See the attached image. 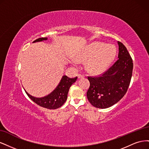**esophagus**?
<instances>
[{
  "label": "esophagus",
  "mask_w": 149,
  "mask_h": 149,
  "mask_svg": "<svg viewBox=\"0 0 149 149\" xmlns=\"http://www.w3.org/2000/svg\"><path fill=\"white\" fill-rule=\"evenodd\" d=\"M78 78H84V76H83V74H78Z\"/></svg>",
  "instance_id": "1"
}]
</instances>
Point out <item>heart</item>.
<instances>
[{
  "mask_svg": "<svg viewBox=\"0 0 149 149\" xmlns=\"http://www.w3.org/2000/svg\"><path fill=\"white\" fill-rule=\"evenodd\" d=\"M116 52V48L112 45L93 42L81 49L75 58L79 63L86 61V68L89 73L100 74L109 68L114 60Z\"/></svg>",
  "mask_w": 149,
  "mask_h": 149,
  "instance_id": "b5f03b06",
  "label": "heart"
}]
</instances>
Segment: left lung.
<instances>
[{
	"label": "left lung",
	"instance_id": "obj_1",
	"mask_svg": "<svg viewBox=\"0 0 149 149\" xmlns=\"http://www.w3.org/2000/svg\"><path fill=\"white\" fill-rule=\"evenodd\" d=\"M118 58L103 74L88 76L90 86L87 91L89 102L97 108L106 109L119 101L127 91L131 80L133 62L126 47L120 42Z\"/></svg>",
	"mask_w": 149,
	"mask_h": 149
}]
</instances>
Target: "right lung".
Masks as SVG:
<instances>
[{"label":"right lung","mask_w":149,"mask_h":149,"mask_svg":"<svg viewBox=\"0 0 149 149\" xmlns=\"http://www.w3.org/2000/svg\"><path fill=\"white\" fill-rule=\"evenodd\" d=\"M48 38H39L35 40L33 43L42 42L47 40ZM77 79V77L70 78L64 75L60 81V83L53 91L48 95L42 97H35L31 96L25 90V91L28 96L38 106L47 108L49 109H55L63 105L66 102L68 97L70 88Z\"/></svg>","instance_id":"obj_1"}]
</instances>
